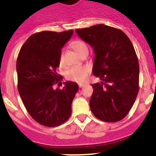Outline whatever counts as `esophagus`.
Instances as JSON below:
<instances>
[{"mask_svg": "<svg viewBox=\"0 0 156 156\" xmlns=\"http://www.w3.org/2000/svg\"><path fill=\"white\" fill-rule=\"evenodd\" d=\"M84 86H85V84H78V87H79L80 88L84 87Z\"/></svg>", "mask_w": 156, "mask_h": 156, "instance_id": "34e87169", "label": "esophagus"}]
</instances>
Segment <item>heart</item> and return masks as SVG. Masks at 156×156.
I'll return each instance as SVG.
<instances>
[{"label":"heart","instance_id":"heart-1","mask_svg":"<svg viewBox=\"0 0 156 156\" xmlns=\"http://www.w3.org/2000/svg\"><path fill=\"white\" fill-rule=\"evenodd\" d=\"M72 48L75 49L80 55L84 50H88L87 44L84 41L80 40V39L72 42ZM59 64H60V66H63L64 64L63 54L62 53H61L60 58H59ZM90 72V69L88 66H75L67 71L66 74V77L69 81L81 83L84 82L87 79Z\"/></svg>","mask_w":156,"mask_h":156}]
</instances>
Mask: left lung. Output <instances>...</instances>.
Listing matches in <instances>:
<instances>
[{
	"instance_id": "obj_1",
	"label": "left lung",
	"mask_w": 156,
	"mask_h": 156,
	"mask_svg": "<svg viewBox=\"0 0 156 156\" xmlns=\"http://www.w3.org/2000/svg\"><path fill=\"white\" fill-rule=\"evenodd\" d=\"M76 32L94 48L93 74L102 81L91 85L93 114L103 122L121 121L131 109L139 91V62L131 41L122 30L103 24Z\"/></svg>"
}]
</instances>
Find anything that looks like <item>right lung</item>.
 <instances>
[{"label": "right lung", "mask_w": 156, "mask_h": 156, "mask_svg": "<svg viewBox=\"0 0 156 156\" xmlns=\"http://www.w3.org/2000/svg\"><path fill=\"white\" fill-rule=\"evenodd\" d=\"M72 34L73 30L33 34L17 57L18 90L22 101L31 118L44 126H59L72 114L71 106L78 85L67 81L62 89L54 86L62 80L56 69L61 49Z\"/></svg>", "instance_id": "1"}]
</instances>
